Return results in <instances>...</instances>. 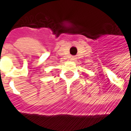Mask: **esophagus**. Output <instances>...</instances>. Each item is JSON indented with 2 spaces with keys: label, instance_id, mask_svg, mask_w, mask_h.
Returning a JSON list of instances; mask_svg holds the SVG:
<instances>
[{
  "label": "esophagus",
  "instance_id": "34e87169",
  "mask_svg": "<svg viewBox=\"0 0 131 131\" xmlns=\"http://www.w3.org/2000/svg\"><path fill=\"white\" fill-rule=\"evenodd\" d=\"M75 59H76V58H75V57H73V58H72V60H75Z\"/></svg>",
  "mask_w": 131,
  "mask_h": 131
}]
</instances>
